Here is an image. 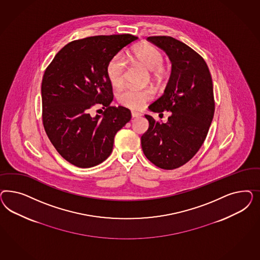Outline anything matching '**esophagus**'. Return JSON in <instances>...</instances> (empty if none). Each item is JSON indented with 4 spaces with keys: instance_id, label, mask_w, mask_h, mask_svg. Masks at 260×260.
Listing matches in <instances>:
<instances>
[{
    "instance_id": "34e87169",
    "label": "esophagus",
    "mask_w": 260,
    "mask_h": 260,
    "mask_svg": "<svg viewBox=\"0 0 260 260\" xmlns=\"http://www.w3.org/2000/svg\"><path fill=\"white\" fill-rule=\"evenodd\" d=\"M141 115V113H139V112H137V111H132V117H133V118L140 117Z\"/></svg>"
}]
</instances>
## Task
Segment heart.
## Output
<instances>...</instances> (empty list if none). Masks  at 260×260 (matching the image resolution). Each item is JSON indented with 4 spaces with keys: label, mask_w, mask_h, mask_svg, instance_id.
Wrapping results in <instances>:
<instances>
[{
    "label": "heart",
    "mask_w": 260,
    "mask_h": 260,
    "mask_svg": "<svg viewBox=\"0 0 260 260\" xmlns=\"http://www.w3.org/2000/svg\"><path fill=\"white\" fill-rule=\"evenodd\" d=\"M132 58L135 63L143 66L146 70L152 71L151 76L155 82H162L166 76L163 64L165 58L157 47L150 44H142L132 51ZM126 66L121 54L113 56L107 66V76L113 87H121L125 81ZM152 92L150 89H138L134 87H126L118 95V102L126 108L140 110L144 105L152 99Z\"/></svg>",
    "instance_id": "b5f03b06"
}]
</instances>
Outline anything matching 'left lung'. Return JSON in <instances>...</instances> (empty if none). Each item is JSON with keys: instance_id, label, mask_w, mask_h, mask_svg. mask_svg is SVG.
<instances>
[{"instance_id": "1", "label": "left lung", "mask_w": 260, "mask_h": 260, "mask_svg": "<svg viewBox=\"0 0 260 260\" xmlns=\"http://www.w3.org/2000/svg\"><path fill=\"white\" fill-rule=\"evenodd\" d=\"M147 40L165 50L173 64L164 94L149 109L172 115L167 123L146 115L149 128L141 136L142 150L158 168L174 170L189 162L207 137L215 108L213 80L203 57L186 44L170 36Z\"/></svg>"}]
</instances>
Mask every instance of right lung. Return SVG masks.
Returning <instances> with one entry per match:
<instances>
[{
  "instance_id": "add662e5",
  "label": "right lung",
  "mask_w": 260,
  "mask_h": 260,
  "mask_svg": "<svg viewBox=\"0 0 260 260\" xmlns=\"http://www.w3.org/2000/svg\"><path fill=\"white\" fill-rule=\"evenodd\" d=\"M132 34L74 40L56 54L42 81V120L48 139L72 165L90 168L109 157L114 136L132 118L129 110L110 106L112 86L107 66L127 45ZM96 105L103 117L90 115Z\"/></svg>"
}]
</instances>
